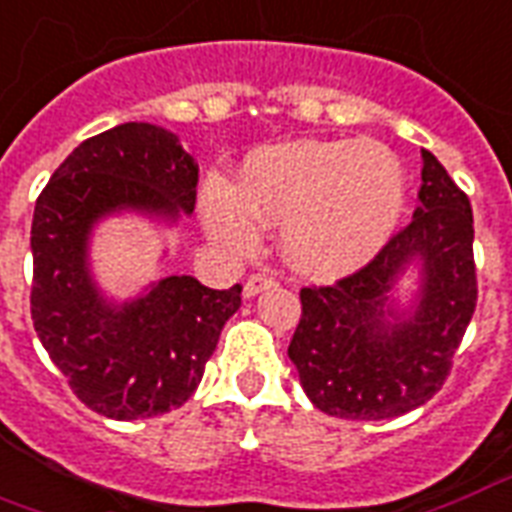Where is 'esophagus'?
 <instances>
[{"instance_id":"obj_1","label":"esophagus","mask_w":512,"mask_h":512,"mask_svg":"<svg viewBox=\"0 0 512 512\" xmlns=\"http://www.w3.org/2000/svg\"><path fill=\"white\" fill-rule=\"evenodd\" d=\"M273 284H276V276H273V273L268 271L252 273V276L247 279V284H244V295H247V298H255L257 292L268 290V287H273Z\"/></svg>"}]
</instances>
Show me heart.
I'll return each mask as SVG.
<instances>
[{
  "label": "heart",
  "instance_id": "obj_1",
  "mask_svg": "<svg viewBox=\"0 0 512 512\" xmlns=\"http://www.w3.org/2000/svg\"><path fill=\"white\" fill-rule=\"evenodd\" d=\"M405 206L403 166L378 142H298L255 152L241 185L212 179L204 220L214 239L247 249L260 220L282 228L298 271L333 279L368 263Z\"/></svg>",
  "mask_w": 512,
  "mask_h": 512
}]
</instances>
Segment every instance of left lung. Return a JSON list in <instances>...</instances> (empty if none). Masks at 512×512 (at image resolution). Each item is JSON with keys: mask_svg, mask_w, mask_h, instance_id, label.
I'll return each instance as SVG.
<instances>
[{"mask_svg": "<svg viewBox=\"0 0 512 512\" xmlns=\"http://www.w3.org/2000/svg\"><path fill=\"white\" fill-rule=\"evenodd\" d=\"M419 206L368 265L327 287L300 290L292 365L308 400L338 419H395L438 395L478 303L473 209L432 152H421ZM422 263L414 314L388 292Z\"/></svg>", "mask_w": 512, "mask_h": 512, "instance_id": "left-lung-1", "label": "left lung"}]
</instances>
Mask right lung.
<instances>
[{
  "label": "right lung",
  "mask_w": 512,
  "mask_h": 512,
  "mask_svg": "<svg viewBox=\"0 0 512 512\" xmlns=\"http://www.w3.org/2000/svg\"><path fill=\"white\" fill-rule=\"evenodd\" d=\"M198 163L171 131L123 123L74 147L31 220V319L72 392L107 419H150L193 395L241 284L212 290L169 276L115 306L88 271V236L120 209L177 220L195 209Z\"/></svg>",
  "instance_id": "add662e5"
}]
</instances>
